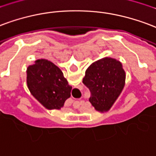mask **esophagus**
Segmentation results:
<instances>
[{
  "label": "esophagus",
  "instance_id": "obj_1",
  "mask_svg": "<svg viewBox=\"0 0 156 156\" xmlns=\"http://www.w3.org/2000/svg\"><path fill=\"white\" fill-rule=\"evenodd\" d=\"M80 104H81V101H78V107L80 106Z\"/></svg>",
  "mask_w": 156,
  "mask_h": 156
}]
</instances>
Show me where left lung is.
Returning a JSON list of instances; mask_svg holds the SVG:
<instances>
[{"label": "left lung", "instance_id": "left-lung-1", "mask_svg": "<svg viewBox=\"0 0 156 156\" xmlns=\"http://www.w3.org/2000/svg\"><path fill=\"white\" fill-rule=\"evenodd\" d=\"M126 73L120 61L106 57L93 62L86 70L83 83L91 92L89 101L95 110L107 112L125 86Z\"/></svg>", "mask_w": 156, "mask_h": 156}]
</instances>
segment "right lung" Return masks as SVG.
<instances>
[{
    "label": "right lung",
    "mask_w": 156,
    "mask_h": 156,
    "mask_svg": "<svg viewBox=\"0 0 156 156\" xmlns=\"http://www.w3.org/2000/svg\"><path fill=\"white\" fill-rule=\"evenodd\" d=\"M26 82L34 98L48 110H59L70 98L69 86L63 72L47 59H38L26 70Z\"/></svg>",
    "instance_id": "right-lung-1"
}]
</instances>
